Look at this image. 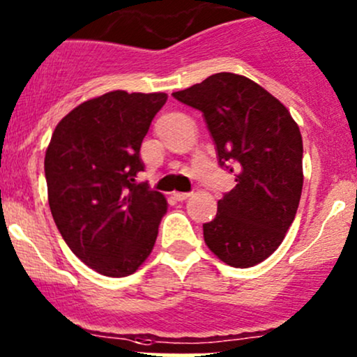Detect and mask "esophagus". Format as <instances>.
<instances>
[{
  "mask_svg": "<svg viewBox=\"0 0 357 357\" xmlns=\"http://www.w3.org/2000/svg\"><path fill=\"white\" fill-rule=\"evenodd\" d=\"M191 197V193H174V198L178 199V202H185V199H188Z\"/></svg>",
  "mask_w": 357,
  "mask_h": 357,
  "instance_id": "34e87169",
  "label": "esophagus"
}]
</instances>
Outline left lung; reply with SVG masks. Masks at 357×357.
Returning a JSON list of instances; mask_svg holds the SVG:
<instances>
[{
  "label": "left lung",
  "instance_id": "left-lung-1",
  "mask_svg": "<svg viewBox=\"0 0 357 357\" xmlns=\"http://www.w3.org/2000/svg\"><path fill=\"white\" fill-rule=\"evenodd\" d=\"M172 96L203 113L218 164L236 176L213 220L203 223L206 245L232 268L259 264L280 248L298 210V125L281 101L238 74H213Z\"/></svg>",
  "mask_w": 357,
  "mask_h": 357
}]
</instances>
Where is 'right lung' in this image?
Returning a JSON list of instances; mask_svg holds the SVG:
<instances>
[{
  "label": "right lung",
  "mask_w": 357,
  "mask_h": 357,
  "mask_svg": "<svg viewBox=\"0 0 357 357\" xmlns=\"http://www.w3.org/2000/svg\"><path fill=\"white\" fill-rule=\"evenodd\" d=\"M166 93L112 91L57 123L45 152L49 205L69 249L96 273L123 278L147 259L167 202L147 183L140 146Z\"/></svg>",
  "instance_id": "add662e5"
}]
</instances>
